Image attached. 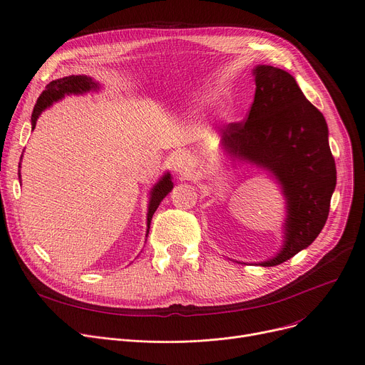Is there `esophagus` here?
<instances>
[{
	"label": "esophagus",
	"instance_id": "1",
	"mask_svg": "<svg viewBox=\"0 0 365 365\" xmlns=\"http://www.w3.org/2000/svg\"><path fill=\"white\" fill-rule=\"evenodd\" d=\"M171 165H173V170H175L178 175L180 176H187L189 171H190V160L189 157L186 155V153H176L175 157H173V161H171Z\"/></svg>",
	"mask_w": 365,
	"mask_h": 365
}]
</instances>
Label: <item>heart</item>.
I'll return each instance as SVG.
<instances>
[{"mask_svg":"<svg viewBox=\"0 0 365 365\" xmlns=\"http://www.w3.org/2000/svg\"><path fill=\"white\" fill-rule=\"evenodd\" d=\"M212 101H213V99H210V98H207V99H204V102H208V103H210V102H212Z\"/></svg>","mask_w":365,"mask_h":365,"instance_id":"obj_1","label":"heart"}]
</instances>
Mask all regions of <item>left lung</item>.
<instances>
[{
	"instance_id": "left-lung-1",
	"label": "left lung",
	"mask_w": 365,
	"mask_h": 365,
	"mask_svg": "<svg viewBox=\"0 0 365 365\" xmlns=\"http://www.w3.org/2000/svg\"><path fill=\"white\" fill-rule=\"evenodd\" d=\"M256 93L242 123L223 125L220 146L231 158L252 163L278 180L287 204L284 244L260 262L277 266L309 247L327 222L336 187V164L324 115L279 68L253 69Z\"/></svg>"
}]
</instances>
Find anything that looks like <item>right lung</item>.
I'll return each instance as SVG.
<instances>
[{"label":"right lung","mask_w":365,"mask_h":365,"mask_svg":"<svg viewBox=\"0 0 365 365\" xmlns=\"http://www.w3.org/2000/svg\"><path fill=\"white\" fill-rule=\"evenodd\" d=\"M98 88H99V84L94 80H91L87 75H69V76H65V78L51 81L50 84H47L46 90L41 93V96L38 98V101L34 106V112L31 117L32 130L35 128L36 120L41 115V112L44 109H47L48 106H51L54 102L63 99L68 94H83L90 90H98ZM19 178H21V173H19ZM171 189H173V182H171L170 173H165V175L155 183V186L152 187L149 205H148V217H146V220H148L146 222V225H148L146 237L149 232V225H150L153 213H155V210L158 208L161 201L165 198V195L168 192H171Z\"/></svg>","instance_id":"obj_1"}]
</instances>
